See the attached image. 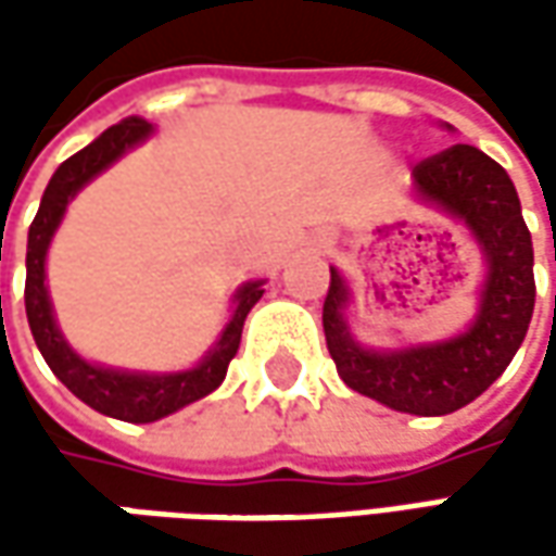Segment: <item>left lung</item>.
Here are the masks:
<instances>
[{"mask_svg": "<svg viewBox=\"0 0 556 556\" xmlns=\"http://www.w3.org/2000/svg\"><path fill=\"white\" fill-rule=\"evenodd\" d=\"M417 191L458 216L480 241L489 278L473 328L448 343L371 353L355 343L343 309L350 293L331 268L321 325L337 374L355 393L405 415H452L482 395L510 365L535 309L532 235L502 163L473 144H452L412 169Z\"/></svg>", "mask_w": 556, "mask_h": 556, "instance_id": "obj_1", "label": "left lung"}]
</instances>
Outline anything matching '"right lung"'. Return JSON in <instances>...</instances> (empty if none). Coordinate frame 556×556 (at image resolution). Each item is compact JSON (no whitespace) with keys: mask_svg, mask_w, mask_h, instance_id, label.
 Returning a JSON list of instances; mask_svg holds the SVG:
<instances>
[{"mask_svg":"<svg viewBox=\"0 0 556 556\" xmlns=\"http://www.w3.org/2000/svg\"><path fill=\"white\" fill-rule=\"evenodd\" d=\"M151 132V126L139 117L119 119L117 126L104 129L92 144H86L83 151H76L74 157L61 163L54 169L52 182L42 194L39 213L30 225V238H27V285H24V303H27V321H30L33 340L39 346L42 358L49 362L54 377L76 395L83 399L89 408H96L101 415L129 420V424H151L161 417L179 412L185 405L198 402L206 393H213L225 380L228 362L235 358L241 346V331H244L247 312L256 306V300L263 296V281H253L238 290V309L235 318L228 321V328L219 337L216 350L203 358L198 368L182 374H126L111 371V368H96L89 362H83L79 355L64 343L61 331L54 328L52 303H49V290H46V250L52 241L54 228L61 223L67 201L74 198L83 185L101 169H108L117 161L119 154H126L132 144H139Z\"/></svg>","mask_w":556,"mask_h":556,"instance_id":"add662e5","label":"right lung"}]
</instances>
